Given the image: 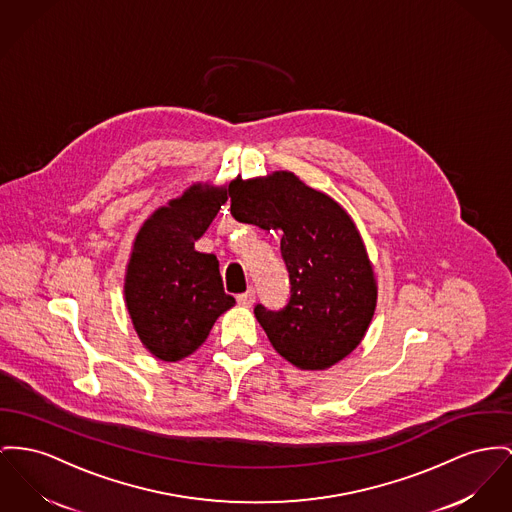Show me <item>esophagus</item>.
<instances>
[{
    "label": "esophagus",
    "instance_id": "esophagus-1",
    "mask_svg": "<svg viewBox=\"0 0 512 512\" xmlns=\"http://www.w3.org/2000/svg\"><path fill=\"white\" fill-rule=\"evenodd\" d=\"M254 299H256V291L252 287L248 291L237 295V301H239V305H242V307H250L254 303Z\"/></svg>",
    "mask_w": 512,
    "mask_h": 512
}]
</instances>
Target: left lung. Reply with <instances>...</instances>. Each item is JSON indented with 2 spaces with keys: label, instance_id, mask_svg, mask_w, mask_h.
Wrapping results in <instances>:
<instances>
[{
  "label": "left lung",
  "instance_id": "8db88e82",
  "mask_svg": "<svg viewBox=\"0 0 512 512\" xmlns=\"http://www.w3.org/2000/svg\"><path fill=\"white\" fill-rule=\"evenodd\" d=\"M229 196L240 223L283 231L289 299L279 310L254 307L273 349L299 369L336 365L361 343L376 307L375 273L355 223L293 172L237 178Z\"/></svg>",
  "mask_w": 512,
  "mask_h": 512
}]
</instances>
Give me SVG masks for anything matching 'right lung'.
I'll return each mask as SVG.
<instances>
[{"mask_svg":"<svg viewBox=\"0 0 512 512\" xmlns=\"http://www.w3.org/2000/svg\"><path fill=\"white\" fill-rule=\"evenodd\" d=\"M225 202L223 188L192 186L137 233L124 295L139 340L157 359L180 361L194 353L235 305L217 258L194 248Z\"/></svg>","mask_w":512,"mask_h":512,"instance_id":"obj_1","label":"right lung"}]
</instances>
